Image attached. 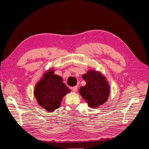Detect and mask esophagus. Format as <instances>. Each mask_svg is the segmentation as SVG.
<instances>
[{
    "label": "esophagus",
    "mask_w": 149,
    "mask_h": 149,
    "mask_svg": "<svg viewBox=\"0 0 149 149\" xmlns=\"http://www.w3.org/2000/svg\"><path fill=\"white\" fill-rule=\"evenodd\" d=\"M71 89L72 91H73V92H76V91L78 90V86H74L73 88H71Z\"/></svg>",
    "instance_id": "34e87169"
}]
</instances>
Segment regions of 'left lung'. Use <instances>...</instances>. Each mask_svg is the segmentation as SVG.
Here are the masks:
<instances>
[{"instance_id": "8db88e82", "label": "left lung", "mask_w": 149, "mask_h": 149, "mask_svg": "<svg viewBox=\"0 0 149 149\" xmlns=\"http://www.w3.org/2000/svg\"><path fill=\"white\" fill-rule=\"evenodd\" d=\"M83 79L86 84L80 88L79 93L89 106L95 108L104 103L110 93L106 78L100 73L91 70L83 75Z\"/></svg>"}]
</instances>
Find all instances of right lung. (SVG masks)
<instances>
[{"label": "right lung", "mask_w": 149, "mask_h": 149, "mask_svg": "<svg viewBox=\"0 0 149 149\" xmlns=\"http://www.w3.org/2000/svg\"><path fill=\"white\" fill-rule=\"evenodd\" d=\"M70 91L60 76L54 74V70L45 74L35 87V97L39 105L47 111L59 108L62 98Z\"/></svg>", "instance_id": "obj_1"}]
</instances>
